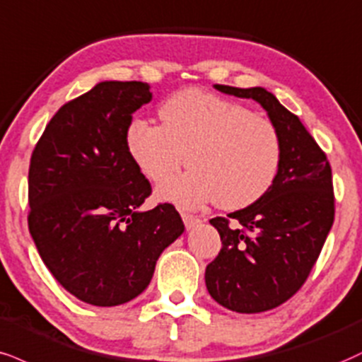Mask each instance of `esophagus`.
Masks as SVG:
<instances>
[{
  "label": "esophagus",
  "instance_id": "esophagus-1",
  "mask_svg": "<svg viewBox=\"0 0 362 362\" xmlns=\"http://www.w3.org/2000/svg\"><path fill=\"white\" fill-rule=\"evenodd\" d=\"M182 219H184V224H185L187 229H192L200 223V219L197 216L189 214V212H182Z\"/></svg>",
  "mask_w": 362,
  "mask_h": 362
}]
</instances>
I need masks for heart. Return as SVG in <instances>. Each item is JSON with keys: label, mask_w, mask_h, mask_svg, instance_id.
Segmentation results:
<instances>
[{"label": "heart", "mask_w": 362, "mask_h": 362, "mask_svg": "<svg viewBox=\"0 0 362 362\" xmlns=\"http://www.w3.org/2000/svg\"><path fill=\"white\" fill-rule=\"evenodd\" d=\"M162 124L129 121L124 145L132 162L160 185L184 163L185 175L158 189L160 200L194 207L217 199L223 209H241L267 194L281 160V139L268 117L200 89H184L158 107Z\"/></svg>", "instance_id": "b5f03b06"}]
</instances>
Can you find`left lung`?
<instances>
[{"label":"left lung","instance_id":"left-lung-1","mask_svg":"<svg viewBox=\"0 0 362 362\" xmlns=\"http://www.w3.org/2000/svg\"><path fill=\"white\" fill-rule=\"evenodd\" d=\"M214 87L255 99L280 133V168L267 194L228 217L211 219L223 247L206 268V286L219 305L239 313L267 312L302 288L319 258L334 223L332 170L298 116L267 89Z\"/></svg>","mask_w":362,"mask_h":362}]
</instances>
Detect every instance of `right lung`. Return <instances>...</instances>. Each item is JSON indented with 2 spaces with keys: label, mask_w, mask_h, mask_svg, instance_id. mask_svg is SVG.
<instances>
[{
  "label": "right lung",
  "mask_w": 362,
  "mask_h": 362,
  "mask_svg": "<svg viewBox=\"0 0 362 362\" xmlns=\"http://www.w3.org/2000/svg\"><path fill=\"white\" fill-rule=\"evenodd\" d=\"M150 101L146 82H99L55 112L30 160L28 229L38 255L69 293L95 307L138 297L185 229L172 204L138 211L151 185L124 133Z\"/></svg>",
  "instance_id": "add662e5"
}]
</instances>
